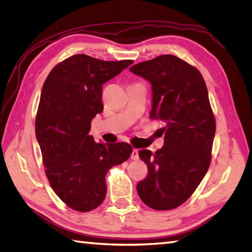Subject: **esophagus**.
I'll list each match as a JSON object with an SVG mask.
<instances>
[{"instance_id":"esophagus-1","label":"esophagus","mask_w":252,"mask_h":252,"mask_svg":"<svg viewBox=\"0 0 252 252\" xmlns=\"http://www.w3.org/2000/svg\"><path fill=\"white\" fill-rule=\"evenodd\" d=\"M130 158L133 159V160L139 159V151H138L137 149H133V150H132L131 155H130Z\"/></svg>"}]
</instances>
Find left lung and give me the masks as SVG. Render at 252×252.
I'll return each mask as SVG.
<instances>
[{
  "label": "left lung",
  "instance_id": "1",
  "mask_svg": "<svg viewBox=\"0 0 252 252\" xmlns=\"http://www.w3.org/2000/svg\"><path fill=\"white\" fill-rule=\"evenodd\" d=\"M132 73L152 84V120L165 124L164 147L140 150L148 175L137 184L142 202L155 210H171L191 197L211 161L216 119L200 72L173 55L133 64Z\"/></svg>",
  "mask_w": 252,
  "mask_h": 252
}]
</instances>
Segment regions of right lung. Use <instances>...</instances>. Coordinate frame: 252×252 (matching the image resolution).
<instances>
[{
    "mask_svg": "<svg viewBox=\"0 0 252 252\" xmlns=\"http://www.w3.org/2000/svg\"><path fill=\"white\" fill-rule=\"evenodd\" d=\"M132 63L77 54L55 65L43 85L35 135L45 175L58 197L75 211L101 205L108 170L132 152L126 142L105 145L89 136L92 120L103 110L102 85Z\"/></svg>",
    "mask_w": 252,
    "mask_h": 252,
    "instance_id": "right-lung-1",
    "label": "right lung"
}]
</instances>
